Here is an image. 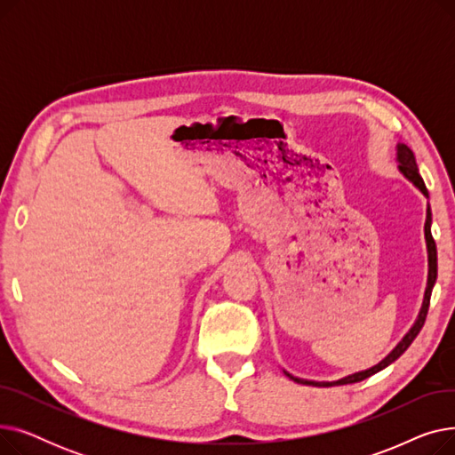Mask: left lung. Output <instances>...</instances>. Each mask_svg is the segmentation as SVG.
I'll use <instances>...</instances> for the list:
<instances>
[{
  "label": "left lung",
  "mask_w": 455,
  "mask_h": 455,
  "mask_svg": "<svg viewBox=\"0 0 455 455\" xmlns=\"http://www.w3.org/2000/svg\"><path fill=\"white\" fill-rule=\"evenodd\" d=\"M396 162H398V172L403 175L405 180H410L420 194L429 199L427 196V189L424 186V180L422 177L419 175V167H417V160H415V155L413 151L405 146V143H396ZM424 240H426V251H427V280H426V290H424V299H422V306L419 309V315L415 319V323L411 324V328L405 331V336L396 343V347L384 357V360L378 362L376 365L369 367V369H363V371H357V372H352V374H347L343 378H338V379H331V381H317V379H306V378H299V376H293L291 372H288L285 369L283 374L288 376L290 379L297 381V384H302V386H314V387H336V386H347V384H355V381H363L367 379L369 376L384 371L386 367H389L391 363H395L398 357L408 350V347L413 343V339L419 336L420 328L424 326V321H426V315H427V307H429V297H432V290L435 285V280H437V247H435V242L432 237V208H426V223H424Z\"/></svg>",
  "instance_id": "obj_1"
}]
</instances>
